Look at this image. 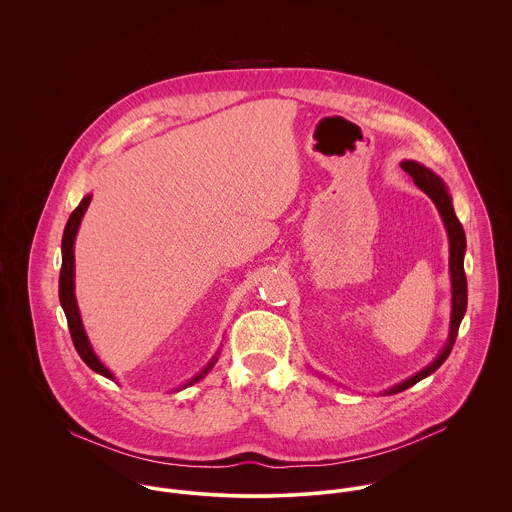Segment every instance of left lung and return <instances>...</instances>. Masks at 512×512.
I'll use <instances>...</instances> for the list:
<instances>
[{"label":"left lung","instance_id":"left-lung-1","mask_svg":"<svg viewBox=\"0 0 512 512\" xmlns=\"http://www.w3.org/2000/svg\"><path fill=\"white\" fill-rule=\"evenodd\" d=\"M402 169L414 179V183L434 201V205L438 207L441 220L445 224L447 236H449V276H451V321H449V339L445 343V347L441 349L436 361L430 363L426 368H422L420 372H416L414 376H410L408 380L384 390V394H398L410 386H414L416 382H420L422 378L430 376L432 372H436L439 366L445 363V359L449 357L457 331H459V323L465 315L467 309V278H465V270H463V258H465V230L461 226L459 219L455 217L453 211V203L451 197L447 193L445 183L439 179L438 175L424 167L418 161H402Z\"/></svg>","mask_w":512,"mask_h":512}]
</instances>
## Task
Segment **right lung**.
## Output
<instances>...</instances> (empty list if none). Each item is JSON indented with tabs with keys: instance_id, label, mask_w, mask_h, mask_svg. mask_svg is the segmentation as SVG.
Here are the masks:
<instances>
[{
	"instance_id": "obj_1",
	"label": "right lung",
	"mask_w": 512,
	"mask_h": 512,
	"mask_svg": "<svg viewBox=\"0 0 512 512\" xmlns=\"http://www.w3.org/2000/svg\"><path fill=\"white\" fill-rule=\"evenodd\" d=\"M92 201V195H86L80 205L74 209L71 213V217L67 220V226H65V232H63V266H61V278H59V297H61V305L65 309V315H67V321H69V331H71V337H73L74 349L76 353L80 355V359L90 366L94 372L114 380V374L106 368V366L100 363V359L96 357V353L92 351V345L86 337V331L82 327V319H80V313H78V305H76V297H74V238H76V232H78V226H80V220L84 217L88 205ZM219 355V353H217ZM217 363V357L211 359V363L205 366L195 378H191L185 386L189 384H195L199 382L213 365ZM183 386V388H185Z\"/></svg>"
}]
</instances>
